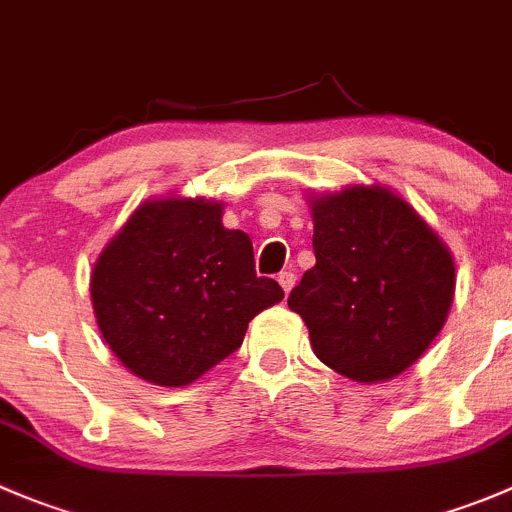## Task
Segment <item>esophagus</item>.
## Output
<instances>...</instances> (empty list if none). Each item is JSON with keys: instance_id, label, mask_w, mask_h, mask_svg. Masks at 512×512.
<instances>
[{"instance_id": "obj_1", "label": "esophagus", "mask_w": 512, "mask_h": 512, "mask_svg": "<svg viewBox=\"0 0 512 512\" xmlns=\"http://www.w3.org/2000/svg\"><path fill=\"white\" fill-rule=\"evenodd\" d=\"M277 282H280V287L285 292H290L292 287H295V272H290V270H285V272H280V275H277Z\"/></svg>"}]
</instances>
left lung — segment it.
Returning <instances> with one entry per match:
<instances>
[{"label": "left lung", "mask_w": 512, "mask_h": 512, "mask_svg": "<svg viewBox=\"0 0 512 512\" xmlns=\"http://www.w3.org/2000/svg\"><path fill=\"white\" fill-rule=\"evenodd\" d=\"M315 267L287 305L315 355L340 375L377 382L408 370L443 330L455 265L440 237L385 187L312 202Z\"/></svg>", "instance_id": "1"}]
</instances>
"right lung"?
Returning a JSON list of instances; mask_svg holds the SVG:
<instances>
[{"label": "right lung", "instance_id": "add662e5", "mask_svg": "<svg viewBox=\"0 0 512 512\" xmlns=\"http://www.w3.org/2000/svg\"><path fill=\"white\" fill-rule=\"evenodd\" d=\"M285 297L257 277L252 240L205 200L142 205L92 272L97 325L137 377L190 385L242 345L247 322Z\"/></svg>", "mask_w": 512, "mask_h": 512}]
</instances>
